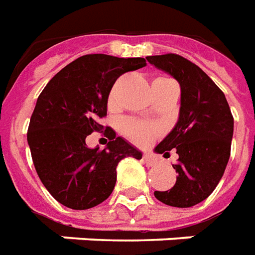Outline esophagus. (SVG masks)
Segmentation results:
<instances>
[{
  "label": "esophagus",
  "mask_w": 255,
  "mask_h": 255,
  "mask_svg": "<svg viewBox=\"0 0 255 255\" xmlns=\"http://www.w3.org/2000/svg\"><path fill=\"white\" fill-rule=\"evenodd\" d=\"M142 160H144V163H145L148 167H152L156 164V159L152 155H149V153H144V155H142Z\"/></svg>",
  "instance_id": "obj_1"
}]
</instances>
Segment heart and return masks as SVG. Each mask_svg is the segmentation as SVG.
Here are the masks:
<instances>
[{
    "label": "heart",
    "instance_id": "b5f03b06",
    "mask_svg": "<svg viewBox=\"0 0 255 255\" xmlns=\"http://www.w3.org/2000/svg\"><path fill=\"white\" fill-rule=\"evenodd\" d=\"M174 83L168 79H156L153 84H168ZM124 134L129 138L133 144L140 146L149 145L159 135V130L153 124L141 120H129L124 125Z\"/></svg>",
    "mask_w": 255,
    "mask_h": 255
}]
</instances>
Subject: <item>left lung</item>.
<instances>
[{"label":"left lung","mask_w":255,"mask_h":255,"mask_svg":"<svg viewBox=\"0 0 255 255\" xmlns=\"http://www.w3.org/2000/svg\"><path fill=\"white\" fill-rule=\"evenodd\" d=\"M148 62L174 76L181 85L179 120L170 134L156 146L157 153L179 159L170 190L155 191L163 204L189 208L204 201L216 189L231 155L234 117L223 91L189 59L168 53L146 57Z\"/></svg>","instance_id":"8db88e82"}]
</instances>
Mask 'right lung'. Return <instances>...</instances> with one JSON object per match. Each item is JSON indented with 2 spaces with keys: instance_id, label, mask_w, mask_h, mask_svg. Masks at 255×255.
<instances>
[{
  "instance_id": "obj_1",
  "label": "right lung",
  "mask_w": 255,
  "mask_h": 255,
  "mask_svg": "<svg viewBox=\"0 0 255 255\" xmlns=\"http://www.w3.org/2000/svg\"><path fill=\"white\" fill-rule=\"evenodd\" d=\"M145 65L144 58L87 54L61 69L39 95L27 140L40 181L62 205L76 211L99 205L114 190L118 163L128 156L141 159V152L99 120L107 115L117 79ZM94 131L109 138L107 148L86 146Z\"/></svg>"
}]
</instances>
